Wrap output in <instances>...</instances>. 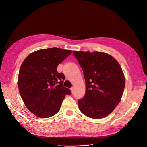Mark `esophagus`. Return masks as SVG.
I'll list each match as a JSON object with an SVG mask.
<instances>
[{
    "label": "esophagus",
    "instance_id": "1",
    "mask_svg": "<svg viewBox=\"0 0 147 147\" xmlns=\"http://www.w3.org/2000/svg\"><path fill=\"white\" fill-rule=\"evenodd\" d=\"M71 92H72L73 94L74 92V88H71Z\"/></svg>",
    "mask_w": 147,
    "mask_h": 147
}]
</instances>
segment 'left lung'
<instances>
[{
    "label": "left lung",
    "mask_w": 147,
    "mask_h": 147,
    "mask_svg": "<svg viewBox=\"0 0 147 147\" xmlns=\"http://www.w3.org/2000/svg\"><path fill=\"white\" fill-rule=\"evenodd\" d=\"M83 71L86 93L78 100L80 111L98 119L109 115L121 100L125 84L122 67L106 53L73 51Z\"/></svg>",
    "instance_id": "8db88e82"
}]
</instances>
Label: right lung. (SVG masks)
Listing matches in <instances>:
<instances>
[{
	"instance_id": "1",
	"label": "right lung",
	"mask_w": 147,
	"mask_h": 147,
	"mask_svg": "<svg viewBox=\"0 0 147 147\" xmlns=\"http://www.w3.org/2000/svg\"><path fill=\"white\" fill-rule=\"evenodd\" d=\"M71 53L59 48L41 49L30 54L22 63L18 90L26 107L38 117L48 118L57 114L65 96L71 94L63 86L65 75L56 70Z\"/></svg>"
}]
</instances>
